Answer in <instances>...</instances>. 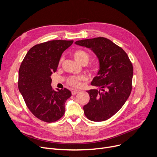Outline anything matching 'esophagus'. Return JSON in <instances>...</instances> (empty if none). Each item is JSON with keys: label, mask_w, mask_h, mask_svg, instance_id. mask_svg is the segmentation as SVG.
<instances>
[{"label": "esophagus", "mask_w": 157, "mask_h": 157, "mask_svg": "<svg viewBox=\"0 0 157 157\" xmlns=\"http://www.w3.org/2000/svg\"><path fill=\"white\" fill-rule=\"evenodd\" d=\"M79 92V90H72V95H76V94H78Z\"/></svg>", "instance_id": "esophagus-1"}]
</instances>
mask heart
Returning <instances> with one entry per match:
<instances>
[{"mask_svg":"<svg viewBox=\"0 0 157 157\" xmlns=\"http://www.w3.org/2000/svg\"><path fill=\"white\" fill-rule=\"evenodd\" d=\"M74 59H75V60L78 63H80L81 62H88V54L85 52L83 50H76L75 52H74L72 53ZM91 71H96V67L95 65H92L91 67V69H90ZM85 79V76H74L69 78L68 80V83L69 84L74 87H78L80 85V81H83Z\"/></svg>","mask_w":157,"mask_h":157,"instance_id":"heart-1","label":"heart"}]
</instances>
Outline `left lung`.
I'll use <instances>...</instances> for the list:
<instances>
[{
    "label": "left lung",
    "instance_id": "8db88e82",
    "mask_svg": "<svg viewBox=\"0 0 157 157\" xmlns=\"http://www.w3.org/2000/svg\"><path fill=\"white\" fill-rule=\"evenodd\" d=\"M96 55L99 68L91 85L97 89L88 90L89 102L84 105L85 115L93 121L108 120L124 105L132 90L133 67L123 49L105 37L76 41Z\"/></svg>",
    "mask_w": 157,
    "mask_h": 157
}]
</instances>
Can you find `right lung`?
<instances>
[{
    "label": "right lung",
    "instance_id": "obj_1",
    "mask_svg": "<svg viewBox=\"0 0 157 157\" xmlns=\"http://www.w3.org/2000/svg\"><path fill=\"white\" fill-rule=\"evenodd\" d=\"M73 40H54L31 48L20 65L18 89L27 108L39 120L52 123L65 113V103L71 96L68 89L51 86L50 78L56 71L63 52Z\"/></svg>",
    "mask_w": 157,
    "mask_h": 157
}]
</instances>
